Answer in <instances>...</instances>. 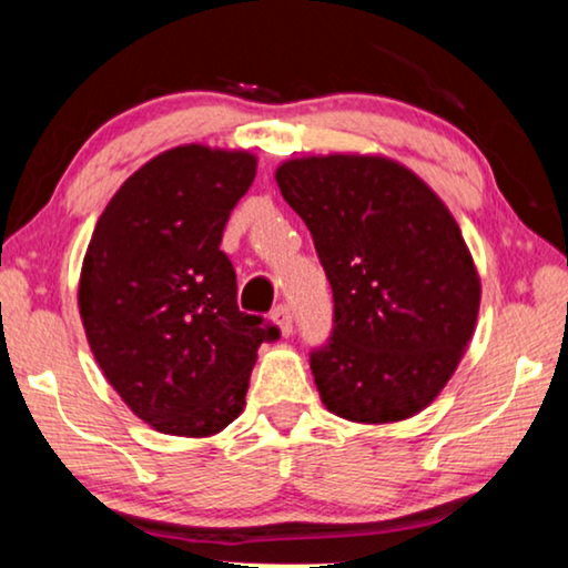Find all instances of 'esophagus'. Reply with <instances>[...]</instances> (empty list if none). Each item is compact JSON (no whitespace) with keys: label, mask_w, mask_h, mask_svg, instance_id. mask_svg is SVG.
<instances>
[{"label":"esophagus","mask_w":568,"mask_h":568,"mask_svg":"<svg viewBox=\"0 0 568 568\" xmlns=\"http://www.w3.org/2000/svg\"><path fill=\"white\" fill-rule=\"evenodd\" d=\"M274 323L278 325V331H282V336H290L292 333V310H290V305H278L276 310H274Z\"/></svg>","instance_id":"34e87169"}]
</instances>
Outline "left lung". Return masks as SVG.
<instances>
[{"mask_svg":"<svg viewBox=\"0 0 568 568\" xmlns=\"http://www.w3.org/2000/svg\"><path fill=\"white\" fill-rule=\"evenodd\" d=\"M276 183L333 290L331 338L310 352L325 408L362 424L418 414L460 364L480 305L449 209L408 168L372 154L286 160Z\"/></svg>","mask_w":568,"mask_h":568,"instance_id":"left-lung-1","label":"left lung"}]
</instances>
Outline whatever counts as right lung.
<instances>
[{"label":"right lung","instance_id":"obj_1","mask_svg":"<svg viewBox=\"0 0 568 568\" xmlns=\"http://www.w3.org/2000/svg\"><path fill=\"white\" fill-rule=\"evenodd\" d=\"M255 178L251 152L183 144L115 191L84 253L80 315L108 383L162 434L209 437L245 406L255 352L278 338L240 313L224 224Z\"/></svg>","mask_w":568,"mask_h":568}]
</instances>
